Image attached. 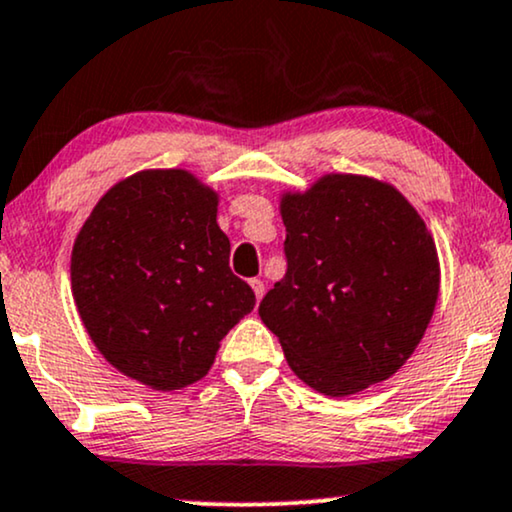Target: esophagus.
<instances>
[{
	"label": "esophagus",
	"mask_w": 512,
	"mask_h": 512,
	"mask_svg": "<svg viewBox=\"0 0 512 512\" xmlns=\"http://www.w3.org/2000/svg\"><path fill=\"white\" fill-rule=\"evenodd\" d=\"M250 286H252V291H255V298L262 300V295H264V281H262V279H250Z\"/></svg>",
	"instance_id": "esophagus-1"
}]
</instances>
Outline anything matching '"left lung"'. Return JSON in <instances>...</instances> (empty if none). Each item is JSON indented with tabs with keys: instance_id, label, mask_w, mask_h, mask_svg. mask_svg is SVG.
Returning <instances> with one entry per match:
<instances>
[{
	"instance_id": "1",
	"label": "left lung",
	"mask_w": 512,
	"mask_h": 512,
	"mask_svg": "<svg viewBox=\"0 0 512 512\" xmlns=\"http://www.w3.org/2000/svg\"><path fill=\"white\" fill-rule=\"evenodd\" d=\"M286 276L260 317L288 365L324 396L396 374L439 298V257L417 209L389 183L326 174L281 197Z\"/></svg>"
}]
</instances>
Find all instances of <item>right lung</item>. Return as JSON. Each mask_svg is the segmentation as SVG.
Listing matches in <instances>:
<instances>
[{
    "label": "right lung",
    "mask_w": 512,
    "mask_h": 512,
    "mask_svg": "<svg viewBox=\"0 0 512 512\" xmlns=\"http://www.w3.org/2000/svg\"><path fill=\"white\" fill-rule=\"evenodd\" d=\"M219 197L183 169L140 171L107 190L71 255L78 315L109 365L155 391L200 381L255 307L229 267Z\"/></svg>",
    "instance_id": "1"
}]
</instances>
